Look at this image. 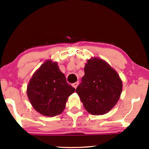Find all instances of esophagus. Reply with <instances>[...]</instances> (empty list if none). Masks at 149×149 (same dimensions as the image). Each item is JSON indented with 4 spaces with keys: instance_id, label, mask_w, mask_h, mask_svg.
Segmentation results:
<instances>
[{
    "instance_id": "obj_1",
    "label": "esophagus",
    "mask_w": 149,
    "mask_h": 149,
    "mask_svg": "<svg viewBox=\"0 0 149 149\" xmlns=\"http://www.w3.org/2000/svg\"><path fill=\"white\" fill-rule=\"evenodd\" d=\"M79 85V82L74 83H72V87H74V88L76 89V88H77V85Z\"/></svg>"
}]
</instances>
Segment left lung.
Instances as JSON below:
<instances>
[{
    "mask_svg": "<svg viewBox=\"0 0 149 149\" xmlns=\"http://www.w3.org/2000/svg\"><path fill=\"white\" fill-rule=\"evenodd\" d=\"M85 75L76 89L85 110L93 115H104L113 109L122 91V81L105 61L87 60Z\"/></svg>",
    "mask_w": 149,
    "mask_h": 149,
    "instance_id": "obj_1",
    "label": "left lung"
}]
</instances>
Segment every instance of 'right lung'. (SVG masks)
<instances>
[{
    "label": "right lung",
    "mask_w": 149,
    "mask_h": 149,
    "mask_svg": "<svg viewBox=\"0 0 149 149\" xmlns=\"http://www.w3.org/2000/svg\"><path fill=\"white\" fill-rule=\"evenodd\" d=\"M74 91L57 63L48 60L30 79L27 95L36 111L47 117H54L62 113L67 99Z\"/></svg>",
    "instance_id": "add662e5"
}]
</instances>
